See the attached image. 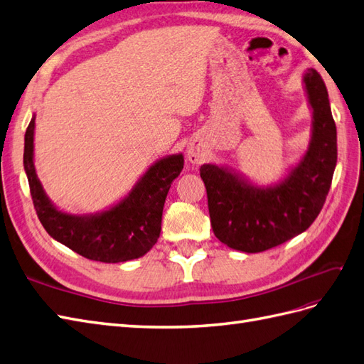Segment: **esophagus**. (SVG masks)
Here are the masks:
<instances>
[{
    "label": "esophagus",
    "instance_id": "1",
    "mask_svg": "<svg viewBox=\"0 0 364 364\" xmlns=\"http://www.w3.org/2000/svg\"><path fill=\"white\" fill-rule=\"evenodd\" d=\"M188 158L192 164H201L206 158V149L200 141H192L188 146Z\"/></svg>",
    "mask_w": 364,
    "mask_h": 364
}]
</instances>
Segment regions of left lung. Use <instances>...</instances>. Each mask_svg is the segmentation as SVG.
<instances>
[{
    "label": "left lung",
    "mask_w": 364,
    "mask_h": 364,
    "mask_svg": "<svg viewBox=\"0 0 364 364\" xmlns=\"http://www.w3.org/2000/svg\"><path fill=\"white\" fill-rule=\"evenodd\" d=\"M303 86L312 112L309 146L282 180L258 186L228 166L200 167L213 234L232 249L257 254L283 245L312 225L326 201L337 166V127L320 73L307 70Z\"/></svg>",
    "instance_id": "left-lung-1"
}]
</instances>
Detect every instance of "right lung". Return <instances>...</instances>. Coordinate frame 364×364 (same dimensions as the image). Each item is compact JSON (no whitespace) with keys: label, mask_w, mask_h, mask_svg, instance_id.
<instances>
[{"label":"right lung","mask_w":364,"mask_h":364,"mask_svg":"<svg viewBox=\"0 0 364 364\" xmlns=\"http://www.w3.org/2000/svg\"><path fill=\"white\" fill-rule=\"evenodd\" d=\"M35 114L24 135V171L43 228L58 243L93 262L123 263L147 254L160 238L163 208L172 181L184 166L183 154L156 160L134 188L110 208L75 215L58 209L44 192L33 163Z\"/></svg>","instance_id":"right-lung-1"}]
</instances>
